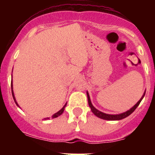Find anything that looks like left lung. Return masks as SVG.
I'll list each match as a JSON object with an SVG mask.
<instances>
[{
	"mask_svg": "<svg viewBox=\"0 0 155 155\" xmlns=\"http://www.w3.org/2000/svg\"><path fill=\"white\" fill-rule=\"evenodd\" d=\"M145 92H146V91H144V92H143V95H142V97L140 98V99L139 101H138V102H137V103L135 104L132 108H131V109H130L129 110L126 111V112H124V113H120V114H107V113H102V112H101V111L98 110L96 108H94V106H93L92 103H91V99H90L89 94H88L87 91V101H88V105H89V107L91 108V112H92V113H94L97 117H98V118L100 119H102V120H120L130 116V115L131 113H132L133 112L137 109V107L139 105V104L140 103V102L142 101L143 97H144Z\"/></svg>",
	"mask_w": 155,
	"mask_h": 155,
	"instance_id": "left-lung-1",
	"label": "left lung"
}]
</instances>
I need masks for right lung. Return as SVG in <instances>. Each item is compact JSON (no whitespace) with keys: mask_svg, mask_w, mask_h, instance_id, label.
Segmentation results:
<instances>
[{"mask_svg":"<svg viewBox=\"0 0 155 155\" xmlns=\"http://www.w3.org/2000/svg\"><path fill=\"white\" fill-rule=\"evenodd\" d=\"M12 96H13L14 100H15V104H16V105H17V106H18V107H19L18 104V102H16V99H15V94H14V91H13V83H12ZM66 105H67V103H66L65 105H64V107H63L62 109H61V110H59L58 112H57V113H54V114H53V116H52V118H57V117H58V116H61V115L63 113H64V109H65ZM49 119H50V117H49V118H48V117H47V118H45L44 120H49Z\"/></svg>","mask_w":155,"mask_h":155,"instance_id":"1","label":"right lung"}]
</instances>
